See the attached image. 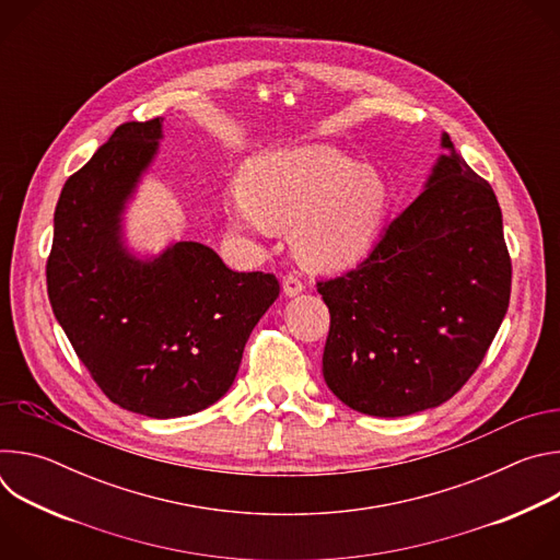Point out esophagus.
Wrapping results in <instances>:
<instances>
[{
	"instance_id": "esophagus-1",
	"label": "esophagus",
	"mask_w": 560,
	"mask_h": 560,
	"mask_svg": "<svg viewBox=\"0 0 560 560\" xmlns=\"http://www.w3.org/2000/svg\"><path fill=\"white\" fill-rule=\"evenodd\" d=\"M303 290V281L299 279V275H285L283 277V294L285 296H296Z\"/></svg>"
}]
</instances>
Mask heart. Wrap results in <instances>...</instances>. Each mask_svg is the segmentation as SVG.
<instances>
[{
    "label": "heart",
    "instance_id": "1",
    "mask_svg": "<svg viewBox=\"0 0 560 560\" xmlns=\"http://www.w3.org/2000/svg\"><path fill=\"white\" fill-rule=\"evenodd\" d=\"M387 206L389 186L374 166L332 145L305 143L255 156L244 188L225 197V217L244 238L292 225V246L305 266L346 270L372 250Z\"/></svg>",
    "mask_w": 560,
    "mask_h": 560
}]
</instances>
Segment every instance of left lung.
Instances as JSON below:
<instances>
[{
	"label": "left lung",
	"mask_w": 560,
	"mask_h": 560,
	"mask_svg": "<svg viewBox=\"0 0 560 560\" xmlns=\"http://www.w3.org/2000/svg\"><path fill=\"white\" fill-rule=\"evenodd\" d=\"M350 272L318 281L330 310L324 378L370 417L452 398L481 365L510 305L512 261L492 186L454 150Z\"/></svg>",
	"instance_id": "8db88e82"
}]
</instances>
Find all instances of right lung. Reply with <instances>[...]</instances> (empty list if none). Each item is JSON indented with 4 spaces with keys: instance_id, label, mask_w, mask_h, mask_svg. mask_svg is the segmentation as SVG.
<instances>
[{
    "instance_id": "add662e5",
    "label": "right lung",
    "mask_w": 560,
    "mask_h": 560,
    "mask_svg": "<svg viewBox=\"0 0 560 560\" xmlns=\"http://www.w3.org/2000/svg\"><path fill=\"white\" fill-rule=\"evenodd\" d=\"M164 119L121 124L63 184L46 264L59 326L102 392L150 419L188 417L230 389L246 341L279 296L266 272H232L197 242L137 259L124 246L128 199Z\"/></svg>"
}]
</instances>
